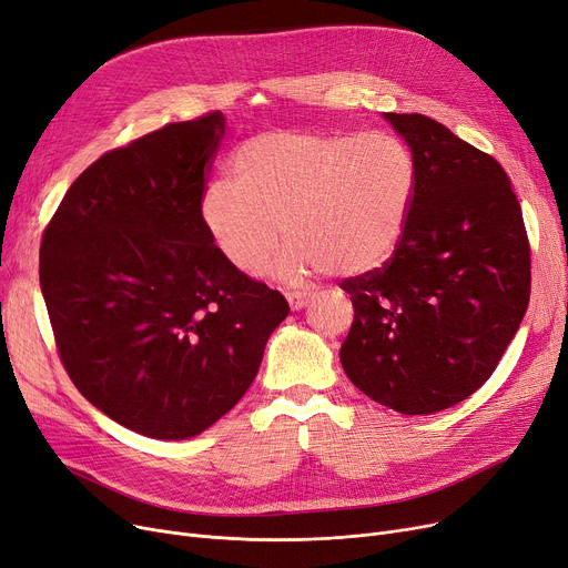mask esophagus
I'll use <instances>...</instances> for the list:
<instances>
[{"label":"esophagus","mask_w":568,"mask_h":568,"mask_svg":"<svg viewBox=\"0 0 568 568\" xmlns=\"http://www.w3.org/2000/svg\"><path fill=\"white\" fill-rule=\"evenodd\" d=\"M287 302L292 311H300L308 304V294L306 292H287Z\"/></svg>","instance_id":"34e87169"}]
</instances>
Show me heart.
Returning a JSON list of instances; mask_svg holds the SVG:
<instances>
[{
  "mask_svg": "<svg viewBox=\"0 0 568 568\" xmlns=\"http://www.w3.org/2000/svg\"><path fill=\"white\" fill-rule=\"evenodd\" d=\"M417 192V162L389 132H268L245 141L232 160V183L202 194V223L241 274H257L290 241L276 274L311 271L353 276L383 264L406 232Z\"/></svg>",
  "mask_w": 568,
  "mask_h": 568,
  "instance_id": "heart-1",
  "label": "heart"
}]
</instances>
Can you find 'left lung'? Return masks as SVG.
<instances>
[{
  "mask_svg": "<svg viewBox=\"0 0 568 568\" xmlns=\"http://www.w3.org/2000/svg\"><path fill=\"white\" fill-rule=\"evenodd\" d=\"M417 162V192L392 257L341 287L355 317L343 372L366 397L427 415L491 376L520 327L531 251L504 166L423 113H385Z\"/></svg>",
  "mask_w": 568,
  "mask_h": 568,
  "instance_id": "1",
  "label": "left lung"
}]
</instances>
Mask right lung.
Here are the masks:
<instances>
[{"instance_id":"obj_1","label":"right lung","mask_w":568,"mask_h":568,"mask_svg":"<svg viewBox=\"0 0 568 568\" xmlns=\"http://www.w3.org/2000/svg\"><path fill=\"white\" fill-rule=\"evenodd\" d=\"M223 134L213 111L104 153L41 239V292L71 383L151 438L196 436L232 410L290 311L220 255L202 223Z\"/></svg>"}]
</instances>
